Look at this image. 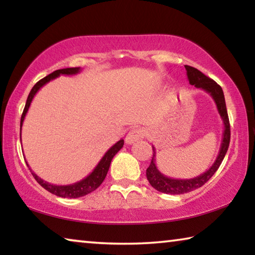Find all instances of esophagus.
I'll return each instance as SVG.
<instances>
[{
    "label": "esophagus",
    "mask_w": 255,
    "mask_h": 255,
    "mask_svg": "<svg viewBox=\"0 0 255 255\" xmlns=\"http://www.w3.org/2000/svg\"><path fill=\"white\" fill-rule=\"evenodd\" d=\"M144 136V131L143 129L140 128H132L130 131L127 133L126 138H125V141H126L127 145H131L133 143H136L140 139V138H143Z\"/></svg>",
    "instance_id": "1"
}]
</instances>
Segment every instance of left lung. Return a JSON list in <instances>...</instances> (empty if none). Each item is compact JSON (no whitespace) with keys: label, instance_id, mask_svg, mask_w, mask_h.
<instances>
[{"label":"left lung","instance_id":"obj_1","mask_svg":"<svg viewBox=\"0 0 255 255\" xmlns=\"http://www.w3.org/2000/svg\"><path fill=\"white\" fill-rule=\"evenodd\" d=\"M184 67L185 71H187L189 83L191 85H195L198 89L204 90V91H206L211 98H213L216 108H217L218 110V114L223 120L224 131L221 148H219V153L217 155V157H216L214 164L205 172V173L195 176V178L192 179H172L161 173L157 169L156 163H155V161H156V159H155L156 152H155L154 146H152L154 153L152 162H150L149 166L147 167V170H146V176H147L148 182L154 189H156L159 192L167 193V195H182V193H187L192 191V190H196L202 187V185L215 174V172L218 170V167L221 166L223 159L227 153L231 140L230 120H228L225 97H224L223 89L216 83L214 80L209 79L208 76H206L204 73H201L199 70H197V68L188 65H184Z\"/></svg>","mask_w":255,"mask_h":255}]
</instances>
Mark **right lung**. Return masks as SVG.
Returning <instances> with one entry per match:
<instances>
[{"label": "right lung", "mask_w": 255, "mask_h": 255, "mask_svg": "<svg viewBox=\"0 0 255 255\" xmlns=\"http://www.w3.org/2000/svg\"><path fill=\"white\" fill-rule=\"evenodd\" d=\"M81 71H82L81 67H70V68H63V70H57L51 73V74L47 75L46 77H44V79H41L39 82H37V83L34 84V86L31 89V91L29 93L27 102H25V107L22 112V116H21L20 140H21V129H22L23 120L29 110L30 105H31L32 99L34 98V96H36V93L39 91L42 86L48 83V82H50L51 80L56 79V77H58L60 75H76L79 74ZM123 146H124V139H120L107 150L106 154L103 155V157L100 159V162L98 163V165L94 167V170L88 176H85L84 179L77 181L75 183L66 184V185H59V184H53V183L47 182V181L39 178L36 173H33L32 170L30 169L29 164L27 162L25 163H27V166L29 167V170L31 171L33 178L36 179L37 182L39 183L42 188H45L47 191H49L50 193H53V195L62 197V198H80V197L86 196L88 193H91L92 191H94V190L100 187V184L103 182V180L106 179L108 171H109L112 158H114L115 155L123 148Z\"/></svg>", "instance_id": "add662e5"}]
</instances>
